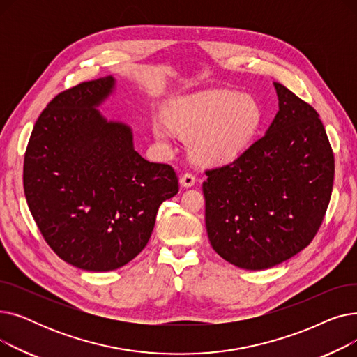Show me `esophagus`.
Here are the masks:
<instances>
[{"instance_id":"esophagus-1","label":"esophagus","mask_w":357,"mask_h":357,"mask_svg":"<svg viewBox=\"0 0 357 357\" xmlns=\"http://www.w3.org/2000/svg\"><path fill=\"white\" fill-rule=\"evenodd\" d=\"M195 181H197V176L191 172H186L181 176V185L185 186V188H190V186H192L195 183Z\"/></svg>"}]
</instances>
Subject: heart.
<instances>
[{"instance_id":"b5f03b06","label":"heart","mask_w":357,"mask_h":357,"mask_svg":"<svg viewBox=\"0 0 357 357\" xmlns=\"http://www.w3.org/2000/svg\"><path fill=\"white\" fill-rule=\"evenodd\" d=\"M171 124L186 136H194V153L207 163L227 162L248 147L261 124L257 101L238 92H204L183 100L167 112ZM160 140L171 137L163 121H155Z\"/></svg>"}]
</instances>
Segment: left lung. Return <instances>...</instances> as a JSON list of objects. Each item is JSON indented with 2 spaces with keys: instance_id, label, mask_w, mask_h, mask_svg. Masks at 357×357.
<instances>
[{
  "instance_id": "obj_1",
  "label": "left lung",
  "mask_w": 357,
  "mask_h": 357,
  "mask_svg": "<svg viewBox=\"0 0 357 357\" xmlns=\"http://www.w3.org/2000/svg\"><path fill=\"white\" fill-rule=\"evenodd\" d=\"M279 111L266 135L233 162L207 169L205 226L231 265L261 271L304 250L324 220L334 155L318 112L275 82Z\"/></svg>"
}]
</instances>
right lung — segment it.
Here are the masks:
<instances>
[{"label":"right lung","mask_w":357,"mask_h":357,"mask_svg":"<svg viewBox=\"0 0 357 357\" xmlns=\"http://www.w3.org/2000/svg\"><path fill=\"white\" fill-rule=\"evenodd\" d=\"M112 88L107 77L59 92L33 127L23 166L29 208L49 248L91 272L135 259L159 205L179 191L171 165L142 158L130 127L96 109Z\"/></svg>","instance_id":"right-lung-1"}]
</instances>
